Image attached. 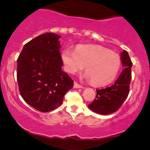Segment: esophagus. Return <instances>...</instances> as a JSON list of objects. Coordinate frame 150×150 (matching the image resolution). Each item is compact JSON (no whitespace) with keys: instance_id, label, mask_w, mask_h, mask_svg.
Wrapping results in <instances>:
<instances>
[{"instance_id":"esophagus-1","label":"esophagus","mask_w":150,"mask_h":150,"mask_svg":"<svg viewBox=\"0 0 150 150\" xmlns=\"http://www.w3.org/2000/svg\"><path fill=\"white\" fill-rule=\"evenodd\" d=\"M74 87H75V88H82V86H81L80 85H79V84L76 82H74Z\"/></svg>"}]
</instances>
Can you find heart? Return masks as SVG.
Masks as SVG:
<instances>
[{
    "label": "heart",
    "instance_id": "heart-1",
    "mask_svg": "<svg viewBox=\"0 0 150 150\" xmlns=\"http://www.w3.org/2000/svg\"><path fill=\"white\" fill-rule=\"evenodd\" d=\"M61 59L67 73L74 74L84 69L85 77L94 85L110 83L119 71L120 58L117 53L98 45H79L75 51L69 49L61 53Z\"/></svg>",
    "mask_w": 150,
    "mask_h": 150
}]
</instances>
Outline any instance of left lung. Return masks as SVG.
<instances>
[{
	"instance_id": "left-lung-1",
	"label": "left lung",
	"mask_w": 150,
	"mask_h": 150,
	"mask_svg": "<svg viewBox=\"0 0 150 150\" xmlns=\"http://www.w3.org/2000/svg\"><path fill=\"white\" fill-rule=\"evenodd\" d=\"M120 60L124 69L116 82L106 88L97 89L95 99L88 105L89 109L94 112L102 115L112 113L121 106L128 97L132 78V63L128 52L125 50L120 53Z\"/></svg>"
}]
</instances>
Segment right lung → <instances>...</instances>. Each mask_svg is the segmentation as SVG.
Here are the masks:
<instances>
[{"instance_id": "right-lung-1", "label": "right lung", "mask_w": 150, "mask_h": 150, "mask_svg": "<svg viewBox=\"0 0 150 150\" xmlns=\"http://www.w3.org/2000/svg\"><path fill=\"white\" fill-rule=\"evenodd\" d=\"M61 36L48 32L24 46L18 58L17 79L23 99L31 106L49 112L61 106L73 80L62 70Z\"/></svg>"}]
</instances>
